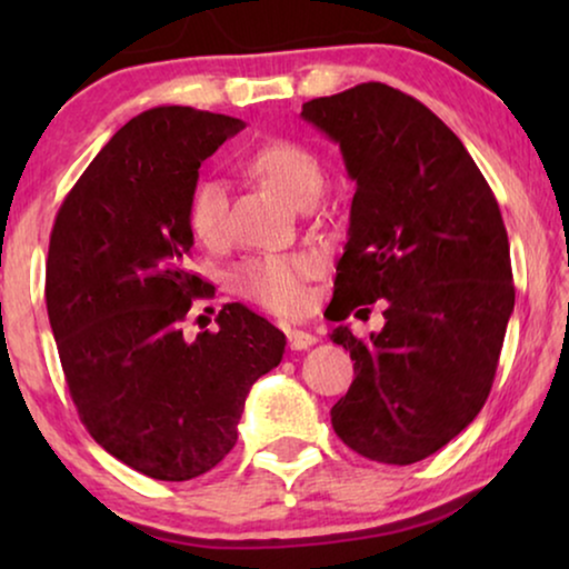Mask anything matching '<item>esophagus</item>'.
Masks as SVG:
<instances>
[{"instance_id":"esophagus-1","label":"esophagus","mask_w":569,"mask_h":569,"mask_svg":"<svg viewBox=\"0 0 569 569\" xmlns=\"http://www.w3.org/2000/svg\"><path fill=\"white\" fill-rule=\"evenodd\" d=\"M287 341H290V349L295 352H302V349H310L316 345V337L310 331H300V329H287Z\"/></svg>"}]
</instances>
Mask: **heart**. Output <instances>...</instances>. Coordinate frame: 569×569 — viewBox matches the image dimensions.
I'll list each match as a JSON object with an SVG mask.
<instances>
[{"label":"heart","instance_id":"heart-1","mask_svg":"<svg viewBox=\"0 0 569 569\" xmlns=\"http://www.w3.org/2000/svg\"><path fill=\"white\" fill-rule=\"evenodd\" d=\"M256 176L282 191L287 199L300 201L321 189V168L306 147L290 139H269L259 144L248 158ZM224 207L228 189L220 178H204L197 183L189 199V228L193 238L207 246L222 243ZM321 261L316 253H261L240 263L236 271V290L248 300L261 302L277 313H295L306 306V282L318 274Z\"/></svg>","mask_w":569,"mask_h":569}]
</instances>
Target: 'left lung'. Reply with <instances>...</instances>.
I'll use <instances>...</instances> for the list:
<instances>
[{"instance_id": "obj_1", "label": "left lung", "mask_w": 569, "mask_h": 569, "mask_svg": "<svg viewBox=\"0 0 569 569\" xmlns=\"http://www.w3.org/2000/svg\"><path fill=\"white\" fill-rule=\"evenodd\" d=\"M300 116L339 144L355 181L331 321L386 306L368 341L331 331L355 360L333 432L370 461L417 463L469 427L492 388L516 306L500 207L461 139L407 92L365 82Z\"/></svg>"}]
</instances>
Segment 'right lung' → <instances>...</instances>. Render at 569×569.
<instances>
[{
    "mask_svg": "<svg viewBox=\"0 0 569 569\" xmlns=\"http://www.w3.org/2000/svg\"><path fill=\"white\" fill-rule=\"evenodd\" d=\"M246 123L158 106L116 131L67 193L51 230L46 308L92 440L144 477L189 481L238 440L251 386L282 362L284 333L240 302L220 331L186 339L193 298L189 199L199 168Z\"/></svg>",
    "mask_w": 569,
    "mask_h": 569,
    "instance_id": "right-lung-1",
    "label": "right lung"
}]
</instances>
